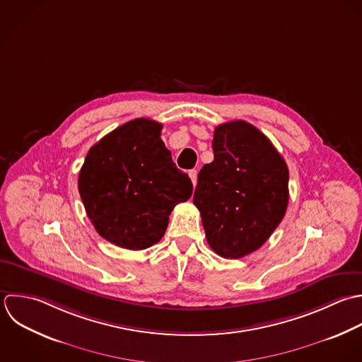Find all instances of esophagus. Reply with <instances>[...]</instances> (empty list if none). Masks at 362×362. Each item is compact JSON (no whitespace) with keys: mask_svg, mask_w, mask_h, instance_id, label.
<instances>
[{"mask_svg":"<svg viewBox=\"0 0 362 362\" xmlns=\"http://www.w3.org/2000/svg\"><path fill=\"white\" fill-rule=\"evenodd\" d=\"M189 176H190V179H192L193 186H196V183H197V170H196V169L189 170Z\"/></svg>","mask_w":362,"mask_h":362,"instance_id":"34e87169","label":"esophagus"}]
</instances>
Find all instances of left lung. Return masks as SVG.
I'll return each mask as SVG.
<instances>
[{
	"mask_svg": "<svg viewBox=\"0 0 362 362\" xmlns=\"http://www.w3.org/2000/svg\"><path fill=\"white\" fill-rule=\"evenodd\" d=\"M213 152L214 160L197 176L193 203L211 250L238 259L261 248L284 220L289 170L272 142L243 119L214 129Z\"/></svg>",
	"mask_w": 362,
	"mask_h": 362,
	"instance_id": "1",
	"label": "left lung"
}]
</instances>
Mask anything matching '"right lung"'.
I'll return each mask as SVG.
<instances>
[{"label":"right lung","instance_id":"add662e5","mask_svg":"<svg viewBox=\"0 0 362 362\" xmlns=\"http://www.w3.org/2000/svg\"><path fill=\"white\" fill-rule=\"evenodd\" d=\"M162 124L132 119L93 145L78 173V193L95 231L138 251L163 237L176 204L190 199V177L160 139Z\"/></svg>","mask_w":362,"mask_h":362}]
</instances>
